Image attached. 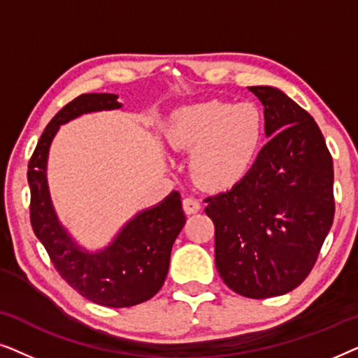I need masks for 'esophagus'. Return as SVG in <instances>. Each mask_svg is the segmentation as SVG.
I'll return each instance as SVG.
<instances>
[{"label":"esophagus","mask_w":358,"mask_h":358,"mask_svg":"<svg viewBox=\"0 0 358 358\" xmlns=\"http://www.w3.org/2000/svg\"><path fill=\"white\" fill-rule=\"evenodd\" d=\"M182 205H184V212L187 213V215L197 213L199 210H200V202H199L197 199H194V197H184Z\"/></svg>","instance_id":"1"}]
</instances>
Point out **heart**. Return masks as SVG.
<instances>
[{
    "label": "heart",
    "mask_w": 358,
    "mask_h": 358,
    "mask_svg": "<svg viewBox=\"0 0 358 358\" xmlns=\"http://www.w3.org/2000/svg\"><path fill=\"white\" fill-rule=\"evenodd\" d=\"M262 134V115L256 107L222 101L184 107L166 127L169 145L192 153L195 180L213 190L233 187L248 174Z\"/></svg>",
    "instance_id": "b5f03b06"
}]
</instances>
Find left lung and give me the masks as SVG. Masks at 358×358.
<instances>
[{
	"label": "left lung",
	"mask_w": 358,
	"mask_h": 358,
	"mask_svg": "<svg viewBox=\"0 0 358 358\" xmlns=\"http://www.w3.org/2000/svg\"><path fill=\"white\" fill-rule=\"evenodd\" d=\"M268 140L248 174L205 199L215 224V264L233 292L285 295L308 277L334 220V168L313 117L285 92L251 86Z\"/></svg>",
	"instance_id": "obj_1"
}]
</instances>
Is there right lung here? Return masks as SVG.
Returning a JSON list of instances; mask_svg holds the SVG:
<instances>
[{"label":"right lung","mask_w":358,"mask_h":358,"mask_svg":"<svg viewBox=\"0 0 358 358\" xmlns=\"http://www.w3.org/2000/svg\"><path fill=\"white\" fill-rule=\"evenodd\" d=\"M117 94H81L45 127L31 161V223L53 266L81 296L109 308H129L155 296L168 275L171 249L184 228L180 194L173 190L155 207L129 220L99 251H87L63 227L53 208L47 182L48 151L60 125L83 114L120 109Z\"/></svg>","instance_id":"1"}]
</instances>
